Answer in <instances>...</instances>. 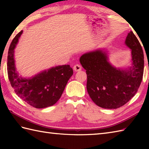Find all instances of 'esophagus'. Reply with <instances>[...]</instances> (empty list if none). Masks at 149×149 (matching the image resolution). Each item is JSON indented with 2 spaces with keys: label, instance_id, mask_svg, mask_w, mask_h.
<instances>
[{
  "label": "esophagus",
  "instance_id": "34e87169",
  "mask_svg": "<svg viewBox=\"0 0 149 149\" xmlns=\"http://www.w3.org/2000/svg\"><path fill=\"white\" fill-rule=\"evenodd\" d=\"M82 66L79 64H76L74 66V70L75 72H78L81 70Z\"/></svg>",
  "mask_w": 149,
  "mask_h": 149
}]
</instances>
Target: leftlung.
Segmentation results:
<instances>
[{
	"instance_id": "obj_1",
	"label": "left lung",
	"mask_w": 149,
	"mask_h": 149,
	"mask_svg": "<svg viewBox=\"0 0 149 149\" xmlns=\"http://www.w3.org/2000/svg\"><path fill=\"white\" fill-rule=\"evenodd\" d=\"M125 45L130 49V66L116 68L109 60L106 49L83 54L79 61L86 70V88L93 102L105 109H116L129 102L136 93L144 68L142 47L132 31L127 34Z\"/></svg>"
}]
</instances>
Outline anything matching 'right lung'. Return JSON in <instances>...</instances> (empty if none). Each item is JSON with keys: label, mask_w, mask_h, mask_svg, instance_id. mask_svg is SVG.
<instances>
[{"label": "right lung", "mask_w": 149, "mask_h": 149, "mask_svg": "<svg viewBox=\"0 0 149 149\" xmlns=\"http://www.w3.org/2000/svg\"><path fill=\"white\" fill-rule=\"evenodd\" d=\"M23 31L17 34L9 47L8 56L9 80L17 95L30 106L45 108L60 99L73 69L68 65H59L41 71L32 77H24L16 68L15 49Z\"/></svg>", "instance_id": "1"}]
</instances>
